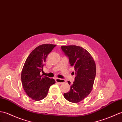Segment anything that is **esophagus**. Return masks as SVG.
<instances>
[{
    "instance_id": "34e87169",
    "label": "esophagus",
    "mask_w": 122,
    "mask_h": 122,
    "mask_svg": "<svg viewBox=\"0 0 122 122\" xmlns=\"http://www.w3.org/2000/svg\"><path fill=\"white\" fill-rule=\"evenodd\" d=\"M55 80H56V83H59L60 84H63L66 82V81L63 80V79H61V78H55Z\"/></svg>"
}]
</instances>
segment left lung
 Segmentation results:
<instances>
[{"label":"left lung","mask_w":122,"mask_h":122,"mask_svg":"<svg viewBox=\"0 0 122 122\" xmlns=\"http://www.w3.org/2000/svg\"><path fill=\"white\" fill-rule=\"evenodd\" d=\"M62 51L74 67L75 81L71 85L70 91L63 95L67 100L78 103L91 92L96 74V66L92 56L86 49L75 45L62 46ZM70 85L71 82L68 81Z\"/></svg>","instance_id":"8db88e82"}]
</instances>
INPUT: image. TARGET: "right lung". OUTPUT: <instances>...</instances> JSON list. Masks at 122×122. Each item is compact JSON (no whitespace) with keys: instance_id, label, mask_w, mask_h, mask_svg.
Listing matches in <instances>:
<instances>
[{"instance_id":"add662e5","label":"right lung","mask_w":122,"mask_h":122,"mask_svg":"<svg viewBox=\"0 0 122 122\" xmlns=\"http://www.w3.org/2000/svg\"><path fill=\"white\" fill-rule=\"evenodd\" d=\"M56 46L48 44L39 45L30 52L25 62L21 73L22 84L25 92L33 100L44 99L50 87L56 83L53 78L40 74L47 56Z\"/></svg>"}]
</instances>
